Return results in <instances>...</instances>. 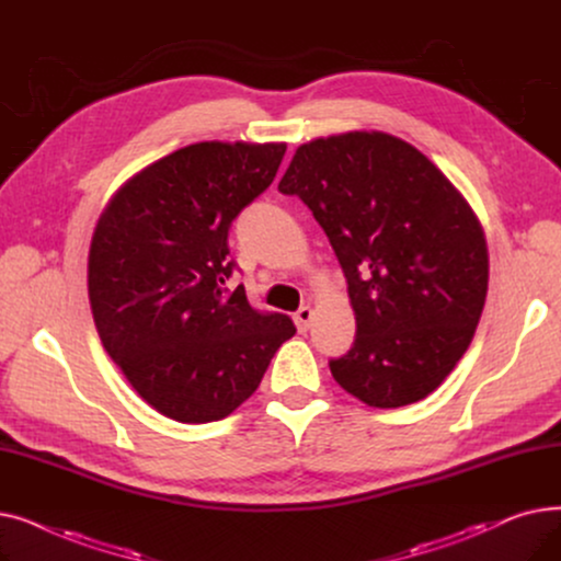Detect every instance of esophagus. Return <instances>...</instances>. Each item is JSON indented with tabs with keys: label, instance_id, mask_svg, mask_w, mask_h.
Returning <instances> with one entry per match:
<instances>
[{
	"label": "esophagus",
	"instance_id": "obj_1",
	"mask_svg": "<svg viewBox=\"0 0 561 561\" xmlns=\"http://www.w3.org/2000/svg\"><path fill=\"white\" fill-rule=\"evenodd\" d=\"M293 320H296V328L298 332H307L311 328V320H313V309L311 307H300L296 311V316H293Z\"/></svg>",
	"mask_w": 561,
	"mask_h": 561
}]
</instances>
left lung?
I'll return each instance as SVG.
<instances>
[{
	"mask_svg": "<svg viewBox=\"0 0 561 561\" xmlns=\"http://www.w3.org/2000/svg\"><path fill=\"white\" fill-rule=\"evenodd\" d=\"M325 229L347 279L357 336L330 362L368 407L427 398L463 357L489 286L484 229L423 152L385 131L300 145L277 186Z\"/></svg>",
	"mask_w": 561,
	"mask_h": 561,
	"instance_id": "1",
	"label": "left lung"
}]
</instances>
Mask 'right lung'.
<instances>
[{"label": "right lung", "mask_w": 561, "mask_h": 561, "mask_svg": "<svg viewBox=\"0 0 561 561\" xmlns=\"http://www.w3.org/2000/svg\"><path fill=\"white\" fill-rule=\"evenodd\" d=\"M286 142L186 145L125 182L88 252V300L131 389L180 423L229 416L296 325L227 286L231 220L268 188Z\"/></svg>", "instance_id": "right-lung-1"}]
</instances>
